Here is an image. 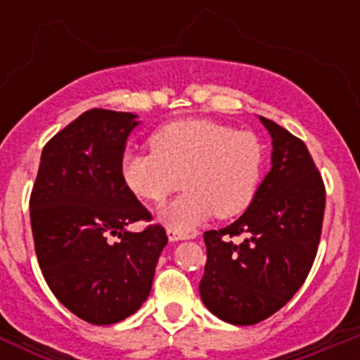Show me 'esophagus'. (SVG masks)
Masks as SVG:
<instances>
[{"mask_svg":"<svg viewBox=\"0 0 360 360\" xmlns=\"http://www.w3.org/2000/svg\"><path fill=\"white\" fill-rule=\"evenodd\" d=\"M198 236V231H189V232H182L176 231V229H167V238L169 241H180V240H195Z\"/></svg>","mask_w":360,"mask_h":360,"instance_id":"1","label":"esophagus"}]
</instances>
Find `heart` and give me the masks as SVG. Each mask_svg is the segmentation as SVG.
<instances>
[{"instance_id":"b5f03b06","label":"heart","mask_w":360,"mask_h":360,"mask_svg":"<svg viewBox=\"0 0 360 360\" xmlns=\"http://www.w3.org/2000/svg\"><path fill=\"white\" fill-rule=\"evenodd\" d=\"M148 153L120 158L124 186L144 202H162L182 186V195L158 211L169 229L187 232L214 212L232 218L256 198L265 169L263 142L225 124L187 119L165 124Z\"/></svg>"}]
</instances>
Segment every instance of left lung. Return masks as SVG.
Listing matches in <instances>:
<instances>
[{
    "label": "left lung",
    "mask_w": 360,
    "mask_h": 360,
    "mask_svg": "<svg viewBox=\"0 0 360 360\" xmlns=\"http://www.w3.org/2000/svg\"><path fill=\"white\" fill-rule=\"evenodd\" d=\"M272 139L270 171L247 211L203 234L207 263L200 297L225 323L265 321L294 297L316 259L324 184L303 141L259 117ZM243 236V242H234Z\"/></svg>",
    "instance_id": "1"
}]
</instances>
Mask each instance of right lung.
<instances>
[{"instance_id":"right-lung-1","label":"right lung","mask_w":360,"mask_h":360,"mask_svg":"<svg viewBox=\"0 0 360 360\" xmlns=\"http://www.w3.org/2000/svg\"><path fill=\"white\" fill-rule=\"evenodd\" d=\"M139 115L90 110L57 133L41 153L30 196V224L50 290L79 319L113 324L151 292L164 227L128 231L151 219L120 176V158ZM110 236H119L111 244Z\"/></svg>"}]
</instances>
